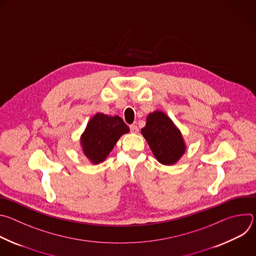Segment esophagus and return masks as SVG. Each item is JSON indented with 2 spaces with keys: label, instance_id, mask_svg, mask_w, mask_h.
<instances>
[{
  "label": "esophagus",
  "instance_id": "esophagus-1",
  "mask_svg": "<svg viewBox=\"0 0 256 256\" xmlns=\"http://www.w3.org/2000/svg\"><path fill=\"white\" fill-rule=\"evenodd\" d=\"M130 132H132V134H138V126H136V124H132V126H130Z\"/></svg>",
  "mask_w": 256,
  "mask_h": 256
}]
</instances>
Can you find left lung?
Here are the masks:
<instances>
[{
    "instance_id": "left-lung-1",
    "label": "left lung",
    "mask_w": 256,
    "mask_h": 256,
    "mask_svg": "<svg viewBox=\"0 0 256 256\" xmlns=\"http://www.w3.org/2000/svg\"><path fill=\"white\" fill-rule=\"evenodd\" d=\"M140 132L161 164L173 165L186 152V142L180 130L163 112L150 114Z\"/></svg>"
}]
</instances>
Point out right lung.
I'll use <instances>...</instances> for the list:
<instances>
[{
    "mask_svg": "<svg viewBox=\"0 0 256 256\" xmlns=\"http://www.w3.org/2000/svg\"><path fill=\"white\" fill-rule=\"evenodd\" d=\"M128 132L130 128L122 118L98 112L89 120L81 136L83 153L93 164H99L112 151L120 138Z\"/></svg>",
    "mask_w": 256,
    "mask_h": 256,
    "instance_id": "obj_1",
    "label": "right lung"
}]
</instances>
